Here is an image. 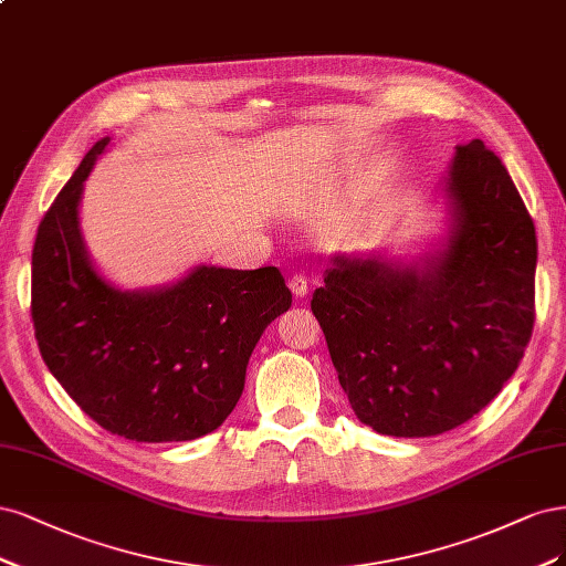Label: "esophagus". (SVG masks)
<instances>
[{
    "mask_svg": "<svg viewBox=\"0 0 566 566\" xmlns=\"http://www.w3.org/2000/svg\"><path fill=\"white\" fill-rule=\"evenodd\" d=\"M289 289L294 291L296 298H303V296L307 294V277L301 275V272H298V275H294V277L289 280Z\"/></svg>",
    "mask_w": 566,
    "mask_h": 566,
    "instance_id": "1",
    "label": "esophagus"
}]
</instances>
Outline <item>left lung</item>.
Segmentation results:
<instances>
[{"instance_id":"1","label":"left lung","mask_w":566,"mask_h":566,"mask_svg":"<svg viewBox=\"0 0 566 566\" xmlns=\"http://www.w3.org/2000/svg\"><path fill=\"white\" fill-rule=\"evenodd\" d=\"M449 234L421 263L334 256L313 294L343 392L364 426L432 437L480 413L534 329L536 230L480 138L444 178Z\"/></svg>"}]
</instances>
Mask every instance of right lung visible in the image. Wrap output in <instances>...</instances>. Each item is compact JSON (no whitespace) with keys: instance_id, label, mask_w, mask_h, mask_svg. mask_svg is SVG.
I'll list each match as a JSON object with an SVG mask.
<instances>
[{"instance_id":"obj_1","label":"right lung","mask_w":566,"mask_h":566,"mask_svg":"<svg viewBox=\"0 0 566 566\" xmlns=\"http://www.w3.org/2000/svg\"><path fill=\"white\" fill-rule=\"evenodd\" d=\"M91 148L44 213L32 249L40 353L77 407L136 442H188L221 426L244 390L265 326L286 313L277 268L197 265L159 289L122 291L91 263L80 230Z\"/></svg>"}]
</instances>
